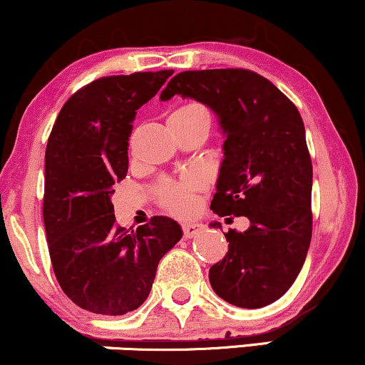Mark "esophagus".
I'll use <instances>...</instances> for the list:
<instances>
[{"instance_id": "34e87169", "label": "esophagus", "mask_w": 365, "mask_h": 365, "mask_svg": "<svg viewBox=\"0 0 365 365\" xmlns=\"http://www.w3.org/2000/svg\"><path fill=\"white\" fill-rule=\"evenodd\" d=\"M182 228H183V237L185 238H192L200 233V225H195V223H185Z\"/></svg>"}]
</instances>
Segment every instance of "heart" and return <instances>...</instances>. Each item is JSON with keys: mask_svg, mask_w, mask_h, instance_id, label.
<instances>
[{"mask_svg": "<svg viewBox=\"0 0 365 365\" xmlns=\"http://www.w3.org/2000/svg\"><path fill=\"white\" fill-rule=\"evenodd\" d=\"M209 121V111L204 104L188 101L170 113L168 121H182V123H195V121ZM200 182L195 178L185 182H165L159 187L158 194L161 202L175 215H185L194 207V190L199 188Z\"/></svg>", "mask_w": 365, "mask_h": 365, "instance_id": "b5f03b06", "label": "heart"}]
</instances>
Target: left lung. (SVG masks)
<instances>
[{
  "label": "left lung",
  "instance_id": "8db88e82",
  "mask_svg": "<svg viewBox=\"0 0 365 365\" xmlns=\"http://www.w3.org/2000/svg\"><path fill=\"white\" fill-rule=\"evenodd\" d=\"M175 94L211 108L226 137L211 209L250 221L245 232L225 233L228 254L209 269L212 290L237 307L273 304L299 276L312 237L302 116L274 83L244 68L182 72L161 101Z\"/></svg>",
  "mask_w": 365,
  "mask_h": 365
}]
</instances>
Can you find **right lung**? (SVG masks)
Wrapping results in <instances>:
<instances>
[{
    "label": "right lung",
    "mask_w": 365,
    "mask_h": 365,
    "mask_svg": "<svg viewBox=\"0 0 365 365\" xmlns=\"http://www.w3.org/2000/svg\"><path fill=\"white\" fill-rule=\"evenodd\" d=\"M173 70L111 75L63 104L46 148L44 226L61 290L73 304L121 316L145 302L158 264L182 238L177 221L150 217L137 230L115 223L113 185L127 177L137 110Z\"/></svg>",
    "instance_id": "obj_1"
}]
</instances>
